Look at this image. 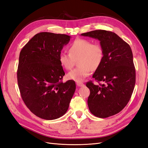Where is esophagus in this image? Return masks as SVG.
Here are the masks:
<instances>
[{"label":"esophagus","instance_id":"34e87169","mask_svg":"<svg viewBox=\"0 0 148 148\" xmlns=\"http://www.w3.org/2000/svg\"><path fill=\"white\" fill-rule=\"evenodd\" d=\"M77 85L78 86H83L84 84L82 82H77Z\"/></svg>","mask_w":148,"mask_h":148}]
</instances>
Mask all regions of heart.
Masks as SVG:
<instances>
[{
	"instance_id": "heart-1",
	"label": "heart",
	"mask_w": 148,
	"mask_h": 148,
	"mask_svg": "<svg viewBox=\"0 0 148 148\" xmlns=\"http://www.w3.org/2000/svg\"><path fill=\"white\" fill-rule=\"evenodd\" d=\"M104 58V51L101 44L92 43L88 39H77L70 46L69 53H60L59 61L64 69L70 70L78 60V66L70 71L66 77L77 82H82L91 74L92 70L99 69Z\"/></svg>"
}]
</instances>
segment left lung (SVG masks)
<instances>
[{
	"mask_svg": "<svg viewBox=\"0 0 148 148\" xmlns=\"http://www.w3.org/2000/svg\"><path fill=\"white\" fill-rule=\"evenodd\" d=\"M81 35L98 39L104 51L102 63L92 75L99 84L92 81L86 83L90 90L89 109L97 117H110L127 106L135 88L136 73L131 47L109 31L98 29Z\"/></svg>",
	"mask_w": 148,
	"mask_h": 148,
	"instance_id": "obj_1",
	"label": "left lung"
}]
</instances>
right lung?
Returning <instances> with one entry per match:
<instances>
[{
    "label": "right lung",
    "instance_id": "obj_1",
    "mask_svg": "<svg viewBox=\"0 0 148 148\" xmlns=\"http://www.w3.org/2000/svg\"><path fill=\"white\" fill-rule=\"evenodd\" d=\"M70 36L38 33L21 49L17 81L22 99L31 112L45 120L64 115L76 89L73 80L62 82L65 72L59 61Z\"/></svg>",
    "mask_w": 148,
    "mask_h": 148
}]
</instances>
